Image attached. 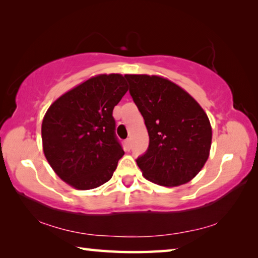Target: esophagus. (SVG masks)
Listing matches in <instances>:
<instances>
[{"mask_svg":"<svg viewBox=\"0 0 258 258\" xmlns=\"http://www.w3.org/2000/svg\"><path fill=\"white\" fill-rule=\"evenodd\" d=\"M125 146H126V149H127V150L131 149V139H126Z\"/></svg>","mask_w":258,"mask_h":258,"instance_id":"1","label":"esophagus"}]
</instances>
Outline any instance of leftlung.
<instances>
[{
    "label": "left lung",
    "mask_w": 258,
    "mask_h": 258,
    "mask_svg": "<svg viewBox=\"0 0 258 258\" xmlns=\"http://www.w3.org/2000/svg\"><path fill=\"white\" fill-rule=\"evenodd\" d=\"M125 77L149 134V147L137 159L142 174L165 186L191 181L211 150L212 127L206 112L189 93L166 78Z\"/></svg>",
    "instance_id": "1"
}]
</instances>
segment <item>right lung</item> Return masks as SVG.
Instances as JSON below:
<instances>
[{
	"instance_id": "add662e5",
	"label": "right lung",
	"mask_w": 258,
	"mask_h": 258,
	"mask_svg": "<svg viewBox=\"0 0 258 258\" xmlns=\"http://www.w3.org/2000/svg\"><path fill=\"white\" fill-rule=\"evenodd\" d=\"M127 90L125 76L99 75L47 109L43 151L56 175L75 189L90 190L108 182L123 157L112 110Z\"/></svg>"
}]
</instances>
